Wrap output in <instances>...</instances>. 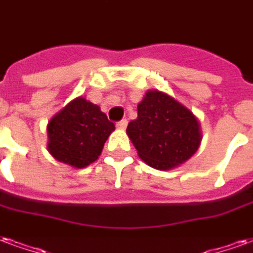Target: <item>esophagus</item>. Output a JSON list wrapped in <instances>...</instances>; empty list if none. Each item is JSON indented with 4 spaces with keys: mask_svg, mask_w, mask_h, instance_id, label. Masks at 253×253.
Wrapping results in <instances>:
<instances>
[{
    "mask_svg": "<svg viewBox=\"0 0 253 253\" xmlns=\"http://www.w3.org/2000/svg\"><path fill=\"white\" fill-rule=\"evenodd\" d=\"M126 125H128V120L126 119L121 120V121H119V123H117V126H119L120 129H125L126 128Z\"/></svg>",
    "mask_w": 253,
    "mask_h": 253,
    "instance_id": "34e87169",
    "label": "esophagus"
}]
</instances>
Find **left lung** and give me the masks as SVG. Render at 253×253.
Segmentation results:
<instances>
[{"label": "left lung", "instance_id": "obj_1", "mask_svg": "<svg viewBox=\"0 0 253 253\" xmlns=\"http://www.w3.org/2000/svg\"><path fill=\"white\" fill-rule=\"evenodd\" d=\"M126 133L140 158L158 169L185 163L201 143L194 114L158 90L145 94L137 106V119L129 123Z\"/></svg>", "mask_w": 253, "mask_h": 253}]
</instances>
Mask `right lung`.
<instances>
[{
  "label": "right lung",
  "instance_id": "right-lung-1",
  "mask_svg": "<svg viewBox=\"0 0 253 253\" xmlns=\"http://www.w3.org/2000/svg\"><path fill=\"white\" fill-rule=\"evenodd\" d=\"M113 129L99 106L79 97L49 121V154L59 162L84 169L98 159Z\"/></svg>",
  "mask_w": 253,
  "mask_h": 253
}]
</instances>
